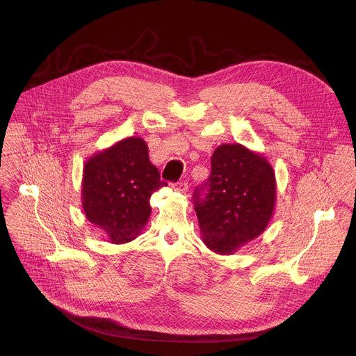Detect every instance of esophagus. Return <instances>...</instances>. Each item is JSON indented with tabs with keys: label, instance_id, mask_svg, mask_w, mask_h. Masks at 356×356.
Returning a JSON list of instances; mask_svg holds the SVG:
<instances>
[{
	"label": "esophagus",
	"instance_id": "1",
	"mask_svg": "<svg viewBox=\"0 0 356 356\" xmlns=\"http://www.w3.org/2000/svg\"><path fill=\"white\" fill-rule=\"evenodd\" d=\"M173 187H175V190L179 191V193H186V191L188 190V184H187L186 181H179V183H176Z\"/></svg>",
	"mask_w": 356,
	"mask_h": 356
}]
</instances>
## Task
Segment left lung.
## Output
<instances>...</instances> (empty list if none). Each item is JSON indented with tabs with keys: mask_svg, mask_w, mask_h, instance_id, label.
I'll list each match as a JSON object with an SVG mask.
<instances>
[{
	"mask_svg": "<svg viewBox=\"0 0 356 356\" xmlns=\"http://www.w3.org/2000/svg\"><path fill=\"white\" fill-rule=\"evenodd\" d=\"M194 201L202 242L220 255H232L272 220L275 170L264 155L241 143L220 145L211 156V175L194 191Z\"/></svg>",
	"mask_w": 356,
	"mask_h": 356,
	"instance_id": "obj_1",
	"label": "left lung"
}]
</instances>
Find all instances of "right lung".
Segmentation results:
<instances>
[{"label":"right lung","instance_id":"obj_1","mask_svg":"<svg viewBox=\"0 0 356 356\" xmlns=\"http://www.w3.org/2000/svg\"><path fill=\"white\" fill-rule=\"evenodd\" d=\"M163 186L158 168L149 161L146 142L129 136L97 152L84 163L83 211L108 242L127 243L147 224L149 198Z\"/></svg>","mask_w":356,"mask_h":356}]
</instances>
